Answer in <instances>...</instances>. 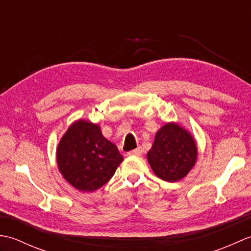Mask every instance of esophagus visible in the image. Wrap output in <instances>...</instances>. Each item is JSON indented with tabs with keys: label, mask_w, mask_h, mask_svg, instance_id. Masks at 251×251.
Segmentation results:
<instances>
[{
	"label": "esophagus",
	"mask_w": 251,
	"mask_h": 251,
	"mask_svg": "<svg viewBox=\"0 0 251 251\" xmlns=\"http://www.w3.org/2000/svg\"><path fill=\"white\" fill-rule=\"evenodd\" d=\"M142 153H143L142 148H137V149H135V150L128 152V155L129 156H140V155H142Z\"/></svg>",
	"instance_id": "esophagus-1"
}]
</instances>
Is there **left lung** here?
Here are the masks:
<instances>
[{"label":"left lung","mask_w":251,"mask_h":251,"mask_svg":"<svg viewBox=\"0 0 251 251\" xmlns=\"http://www.w3.org/2000/svg\"><path fill=\"white\" fill-rule=\"evenodd\" d=\"M148 162L159 179L177 182L183 179L197 161L195 138L176 122L163 125L147 154Z\"/></svg>","instance_id":"1"}]
</instances>
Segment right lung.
I'll use <instances>...</instances> for the list:
<instances>
[{"label":"right lung","instance_id":"right-lung-1","mask_svg":"<svg viewBox=\"0 0 251 251\" xmlns=\"http://www.w3.org/2000/svg\"><path fill=\"white\" fill-rule=\"evenodd\" d=\"M56 158L63 179L81 192L104 185L124 159L114 143L103 137L99 124L83 119L74 121L63 134Z\"/></svg>","mask_w":251,"mask_h":251}]
</instances>
